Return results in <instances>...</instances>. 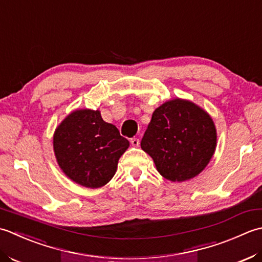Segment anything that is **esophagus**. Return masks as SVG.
Instances as JSON below:
<instances>
[{"label": "esophagus", "instance_id": "1", "mask_svg": "<svg viewBox=\"0 0 262 262\" xmlns=\"http://www.w3.org/2000/svg\"><path fill=\"white\" fill-rule=\"evenodd\" d=\"M131 145L133 147H139V146H140V140H139V139H137V138H133V139H131Z\"/></svg>", "mask_w": 262, "mask_h": 262}]
</instances>
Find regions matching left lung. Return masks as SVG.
Here are the masks:
<instances>
[{
	"instance_id": "left-lung-1",
	"label": "left lung",
	"mask_w": 262,
	"mask_h": 262,
	"mask_svg": "<svg viewBox=\"0 0 262 262\" xmlns=\"http://www.w3.org/2000/svg\"><path fill=\"white\" fill-rule=\"evenodd\" d=\"M217 146V132L207 112L190 100L174 98L154 111L141 148L163 178L184 182L209 164Z\"/></svg>"
}]
</instances>
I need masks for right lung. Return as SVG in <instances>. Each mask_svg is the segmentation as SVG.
<instances>
[{
	"mask_svg": "<svg viewBox=\"0 0 262 262\" xmlns=\"http://www.w3.org/2000/svg\"><path fill=\"white\" fill-rule=\"evenodd\" d=\"M129 146L115 125L101 119L98 110L71 112L53 136V148L62 172L90 189L110 182Z\"/></svg>",
	"mask_w": 262,
	"mask_h": 262,
	"instance_id": "1",
	"label": "right lung"
}]
</instances>
